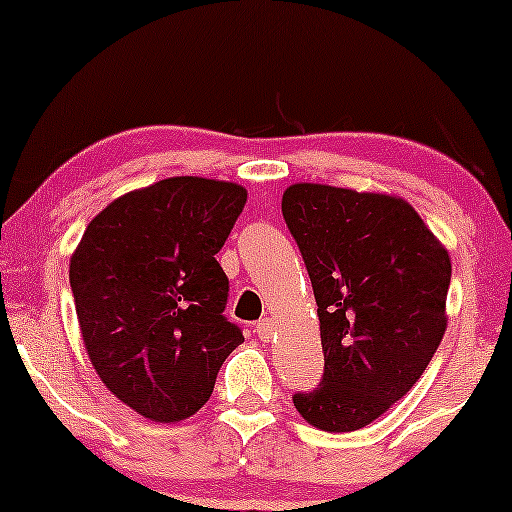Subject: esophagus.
<instances>
[{
	"label": "esophagus",
	"mask_w": 512,
	"mask_h": 512,
	"mask_svg": "<svg viewBox=\"0 0 512 512\" xmlns=\"http://www.w3.org/2000/svg\"><path fill=\"white\" fill-rule=\"evenodd\" d=\"M272 330H274V322L269 320V317H264V320H260L255 325V332L257 337L262 339V342H269V337H272Z\"/></svg>",
	"instance_id": "1"
}]
</instances>
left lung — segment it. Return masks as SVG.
I'll return each instance as SVG.
<instances>
[{"label": "left lung", "mask_w": 512, "mask_h": 512, "mask_svg": "<svg viewBox=\"0 0 512 512\" xmlns=\"http://www.w3.org/2000/svg\"><path fill=\"white\" fill-rule=\"evenodd\" d=\"M281 211L301 250L325 373L293 407L308 424L349 433L414 387L445 334L450 257L399 197L298 182Z\"/></svg>", "instance_id": "1"}]
</instances>
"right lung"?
Returning a JSON list of instances; mask_svg holds the SVG:
<instances>
[{
  "label": "right lung",
  "instance_id": "add662e5",
  "mask_svg": "<svg viewBox=\"0 0 512 512\" xmlns=\"http://www.w3.org/2000/svg\"><path fill=\"white\" fill-rule=\"evenodd\" d=\"M248 202L236 182L168 178L110 202L69 262L88 358L113 395L158 421L197 414L245 342L216 262Z\"/></svg>",
  "mask_w": 512,
  "mask_h": 512
}]
</instances>
